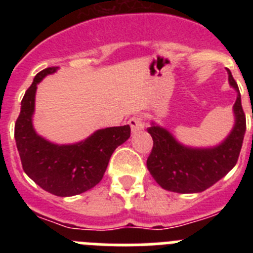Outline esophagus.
Returning a JSON list of instances; mask_svg holds the SVG:
<instances>
[{
    "instance_id": "obj_1",
    "label": "esophagus",
    "mask_w": 253,
    "mask_h": 253,
    "mask_svg": "<svg viewBox=\"0 0 253 253\" xmlns=\"http://www.w3.org/2000/svg\"><path fill=\"white\" fill-rule=\"evenodd\" d=\"M128 123H129V125H130L131 133L133 134L138 133V131H140L144 129V123H143L142 116H139V115L133 116L131 119H129Z\"/></svg>"
}]
</instances>
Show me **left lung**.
<instances>
[{"label":"left lung","instance_id":"1","mask_svg":"<svg viewBox=\"0 0 253 253\" xmlns=\"http://www.w3.org/2000/svg\"><path fill=\"white\" fill-rule=\"evenodd\" d=\"M227 72L228 82L237 92L233 105L234 125L218 146L208 148L184 146L166 128L152 122L148 133L153 139V148L147 167L162 189L180 194L202 193L236 166L246 133V116L238 86L231 71L227 69Z\"/></svg>","mask_w":253,"mask_h":253}]
</instances>
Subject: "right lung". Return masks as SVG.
Returning a JSON list of instances; mask_svg holds the SVG:
<instances>
[{
	"label": "right lung",
	"mask_w": 253,
	"mask_h": 253,
	"mask_svg": "<svg viewBox=\"0 0 253 253\" xmlns=\"http://www.w3.org/2000/svg\"><path fill=\"white\" fill-rule=\"evenodd\" d=\"M57 69L58 67H49L35 76L21 101L15 140L26 175L48 193L66 198L84 193L99 184L111 154L130 137V126L99 129L84 140L72 144H57L39 135L33 125L38 84Z\"/></svg>",
	"instance_id": "right-lung-1"
}]
</instances>
